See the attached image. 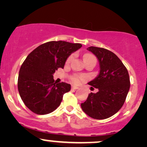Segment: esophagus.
<instances>
[{"label": "esophagus", "mask_w": 147, "mask_h": 147, "mask_svg": "<svg viewBox=\"0 0 147 147\" xmlns=\"http://www.w3.org/2000/svg\"><path fill=\"white\" fill-rule=\"evenodd\" d=\"M71 88H72V90H77V89H78V88H79V87H77V86H75V85H72V87H71Z\"/></svg>", "instance_id": "esophagus-1"}]
</instances>
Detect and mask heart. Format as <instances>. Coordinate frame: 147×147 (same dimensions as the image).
Returning <instances> with one entry per match:
<instances>
[{
  "mask_svg": "<svg viewBox=\"0 0 147 147\" xmlns=\"http://www.w3.org/2000/svg\"><path fill=\"white\" fill-rule=\"evenodd\" d=\"M94 57L93 55H90V54H85L84 55V57H83V60H85V59L89 58V57ZM72 56H70L69 57H68V58L67 59V60H66V64L70 63V62L72 60ZM83 79H85L84 76L73 75L70 77V81H71L73 83H75V84H78V83H79L80 81H81V80H83Z\"/></svg>",
  "mask_w": 147,
  "mask_h": 147,
  "instance_id": "obj_1",
  "label": "heart"
}]
</instances>
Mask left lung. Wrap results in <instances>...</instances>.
Listing matches in <instances>:
<instances>
[{
  "mask_svg": "<svg viewBox=\"0 0 147 147\" xmlns=\"http://www.w3.org/2000/svg\"><path fill=\"white\" fill-rule=\"evenodd\" d=\"M87 49L99 61V74L88 83L98 88V92L90 93L81 107L90 117L105 119L117 113L125 102L130 87L129 74L120 59L112 51L92 46Z\"/></svg>",
  "mask_w": 147,
  "mask_h": 147,
  "instance_id": "obj_1",
  "label": "left lung"
}]
</instances>
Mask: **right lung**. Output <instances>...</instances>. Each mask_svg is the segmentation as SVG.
Wrapping results in <instances>:
<instances>
[{
    "label": "right lung",
    "mask_w": 147,
    "mask_h": 147,
    "mask_svg": "<svg viewBox=\"0 0 147 147\" xmlns=\"http://www.w3.org/2000/svg\"><path fill=\"white\" fill-rule=\"evenodd\" d=\"M82 47L80 43L62 40L45 42L28 55L20 69L18 87L24 105L37 115L55 111L70 84L55 83L53 75L63 68L69 55Z\"/></svg>",
    "instance_id": "obj_1"
}]
</instances>
